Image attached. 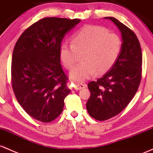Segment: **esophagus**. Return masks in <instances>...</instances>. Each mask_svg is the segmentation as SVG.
Wrapping results in <instances>:
<instances>
[{
    "instance_id": "34e87169",
    "label": "esophagus",
    "mask_w": 153,
    "mask_h": 153,
    "mask_svg": "<svg viewBox=\"0 0 153 153\" xmlns=\"http://www.w3.org/2000/svg\"><path fill=\"white\" fill-rule=\"evenodd\" d=\"M86 87H87V85H86V84H84V83H75L74 86V89L76 90H82V89L85 88Z\"/></svg>"
}]
</instances>
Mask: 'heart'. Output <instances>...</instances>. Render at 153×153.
Here are the masks:
<instances>
[{
  "label": "heart",
  "instance_id": "obj_1",
  "mask_svg": "<svg viewBox=\"0 0 153 153\" xmlns=\"http://www.w3.org/2000/svg\"><path fill=\"white\" fill-rule=\"evenodd\" d=\"M122 48L121 37L100 26H86L72 37V43L64 42L60 48V58L68 69L77 60L78 53L84 52L83 63L74 68L70 77L76 81L88 79L97 72L103 74L114 66Z\"/></svg>",
  "mask_w": 153,
  "mask_h": 153
}]
</instances>
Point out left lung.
Masks as SVG:
<instances>
[{
  "instance_id": "left-lung-1",
  "label": "left lung",
  "mask_w": 153,
  "mask_h": 153,
  "mask_svg": "<svg viewBox=\"0 0 153 153\" xmlns=\"http://www.w3.org/2000/svg\"><path fill=\"white\" fill-rule=\"evenodd\" d=\"M105 19L113 22L119 30L122 48L108 71L88 84L91 95L86 107L90 116L98 121L114 117L128 105L138 90L142 77V50L134 32L114 17Z\"/></svg>"
}]
</instances>
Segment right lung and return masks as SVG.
<instances>
[{
	"instance_id": "1",
	"label": "right lung",
	"mask_w": 153,
	"mask_h": 153,
	"mask_svg": "<svg viewBox=\"0 0 153 153\" xmlns=\"http://www.w3.org/2000/svg\"><path fill=\"white\" fill-rule=\"evenodd\" d=\"M81 20L47 17L27 28L12 55V87L20 105L37 121L48 123L62 113L70 92L61 65L65 35Z\"/></svg>"
}]
</instances>
